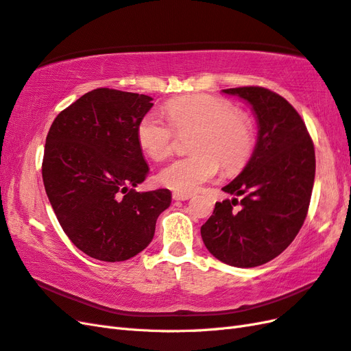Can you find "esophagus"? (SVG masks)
<instances>
[{"label": "esophagus", "instance_id": "obj_1", "mask_svg": "<svg viewBox=\"0 0 351 351\" xmlns=\"http://www.w3.org/2000/svg\"><path fill=\"white\" fill-rule=\"evenodd\" d=\"M192 197V193H182V192H174L173 199L174 201H187V199Z\"/></svg>", "mask_w": 351, "mask_h": 351}]
</instances>
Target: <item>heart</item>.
Instances as JSON below:
<instances>
[{
  "instance_id": "1",
  "label": "heart",
  "mask_w": 351,
  "mask_h": 351,
  "mask_svg": "<svg viewBox=\"0 0 351 351\" xmlns=\"http://www.w3.org/2000/svg\"><path fill=\"white\" fill-rule=\"evenodd\" d=\"M168 119L149 112L138 121L137 143L150 158L160 162L174 152L177 132L193 130L191 156L180 158L159 173L160 184L182 193H193L219 176L239 173L250 162L255 149L252 118L223 97L196 93L164 103Z\"/></svg>"
}]
</instances>
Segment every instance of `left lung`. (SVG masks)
<instances>
[{"mask_svg": "<svg viewBox=\"0 0 351 351\" xmlns=\"http://www.w3.org/2000/svg\"><path fill=\"white\" fill-rule=\"evenodd\" d=\"M252 106L258 140L243 171L223 187L242 196L217 202L201 227L205 246L234 267H257L278 257L304 223L315 183V146L291 103L269 88L250 85L223 90ZM241 204L239 210L234 206Z\"/></svg>", "mask_w": 351, "mask_h": 351, "instance_id": "left-lung-1", "label": "left lung"}]
</instances>
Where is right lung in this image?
Here are the masks:
<instances>
[{"instance_id": "right-lung-1", "label": "right lung", "mask_w": 351, "mask_h": 351, "mask_svg": "<svg viewBox=\"0 0 351 351\" xmlns=\"http://www.w3.org/2000/svg\"><path fill=\"white\" fill-rule=\"evenodd\" d=\"M152 97L113 88L88 91L50 127L43 182L63 232L90 257L115 263L134 257L154 239L171 192H136L149 167L136 128Z\"/></svg>"}]
</instances>
